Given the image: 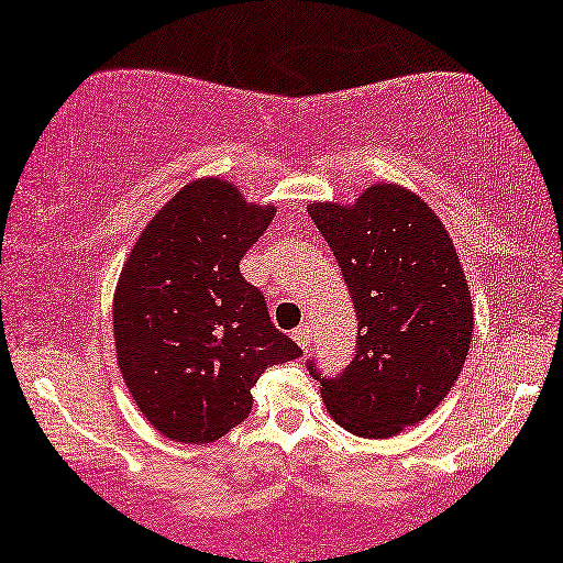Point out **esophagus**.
<instances>
[{
	"label": "esophagus",
	"mask_w": 563,
	"mask_h": 563,
	"mask_svg": "<svg viewBox=\"0 0 563 563\" xmlns=\"http://www.w3.org/2000/svg\"><path fill=\"white\" fill-rule=\"evenodd\" d=\"M294 342H297L303 352H309L311 346V329L307 324H301L297 331H294Z\"/></svg>",
	"instance_id": "obj_1"
}]
</instances>
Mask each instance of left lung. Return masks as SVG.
Listing matches in <instances>:
<instances>
[{"label": "left lung", "mask_w": 563, "mask_h": 563, "mask_svg": "<svg viewBox=\"0 0 563 563\" xmlns=\"http://www.w3.org/2000/svg\"><path fill=\"white\" fill-rule=\"evenodd\" d=\"M309 217L336 256L356 311V352L327 374L309 356L331 417L364 439H389L437 409L466 362L474 331L462 262L427 201L374 184L354 207Z\"/></svg>", "instance_id": "8db88e82"}]
</instances>
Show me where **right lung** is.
I'll return each instance as SVG.
<instances>
[{
    "label": "right lung",
    "instance_id": "add662e5",
    "mask_svg": "<svg viewBox=\"0 0 563 563\" xmlns=\"http://www.w3.org/2000/svg\"><path fill=\"white\" fill-rule=\"evenodd\" d=\"M274 219L232 184L199 179L134 244L114 291V344L136 407L184 444H211L252 413L264 368L301 349L274 327L239 262Z\"/></svg>",
    "mask_w": 563,
    "mask_h": 563
}]
</instances>
